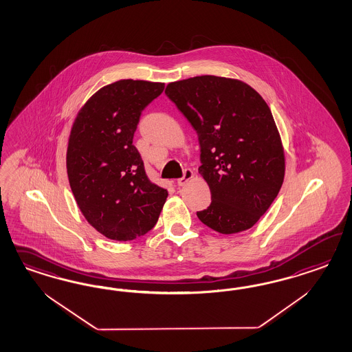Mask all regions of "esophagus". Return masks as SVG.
<instances>
[{
  "label": "esophagus",
  "mask_w": 352,
  "mask_h": 352,
  "mask_svg": "<svg viewBox=\"0 0 352 352\" xmlns=\"http://www.w3.org/2000/svg\"><path fill=\"white\" fill-rule=\"evenodd\" d=\"M193 177H195L193 171H192L191 169H186L184 173H183V177L177 181V184H178L179 187H183V186H186L188 182L192 181Z\"/></svg>",
  "instance_id": "obj_1"
}]
</instances>
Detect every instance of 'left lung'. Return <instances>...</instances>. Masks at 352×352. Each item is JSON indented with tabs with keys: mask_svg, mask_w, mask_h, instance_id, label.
<instances>
[{
	"mask_svg": "<svg viewBox=\"0 0 352 352\" xmlns=\"http://www.w3.org/2000/svg\"><path fill=\"white\" fill-rule=\"evenodd\" d=\"M165 94L196 130L212 204L199 219L219 234L252 228L276 199L285 175L280 133L265 99L237 78L196 76Z\"/></svg>",
	"mask_w": 352,
	"mask_h": 352,
	"instance_id": "left-lung-1",
	"label": "left lung"
}]
</instances>
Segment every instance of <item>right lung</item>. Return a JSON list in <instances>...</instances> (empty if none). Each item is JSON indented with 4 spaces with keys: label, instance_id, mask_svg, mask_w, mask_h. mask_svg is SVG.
<instances>
[{
    "label": "right lung",
    "instance_id": "1",
    "mask_svg": "<svg viewBox=\"0 0 352 352\" xmlns=\"http://www.w3.org/2000/svg\"><path fill=\"white\" fill-rule=\"evenodd\" d=\"M164 82L118 80L80 108L67 147V174L89 224L116 241L134 240L156 224L168 191L149 181L133 144L142 111Z\"/></svg>",
    "mask_w": 352,
    "mask_h": 352
}]
</instances>
